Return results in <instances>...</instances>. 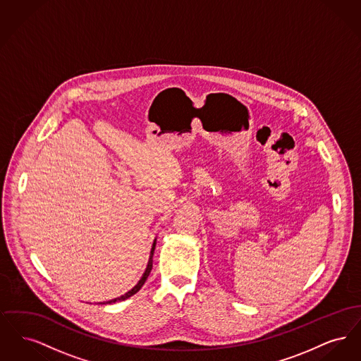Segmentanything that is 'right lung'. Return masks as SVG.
Wrapping results in <instances>:
<instances>
[{"label":"right lung","instance_id":"right-lung-1","mask_svg":"<svg viewBox=\"0 0 361 361\" xmlns=\"http://www.w3.org/2000/svg\"><path fill=\"white\" fill-rule=\"evenodd\" d=\"M155 243H157V240H154L153 242V246H152V250H150V257H149V262H147V267H146V271H145V274L143 276L140 277V280L137 281V286L133 288V290H130L128 292H126L124 295H121V298H115V299H112V300H108V302H103V303H100V305H111V303H116V302H121V300H126V299H128L130 296H133L134 293H137L140 288H142V286L145 284V281L147 280V277L150 275V272H152V268H153V255H154V249H155Z\"/></svg>","mask_w":361,"mask_h":361}]
</instances>
